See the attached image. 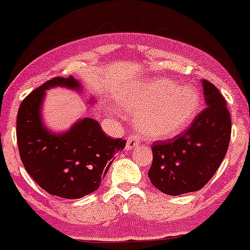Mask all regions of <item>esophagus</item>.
I'll list each match as a JSON object with an SVG mask.
<instances>
[{
  "label": "esophagus",
  "mask_w": 250,
  "mask_h": 250,
  "mask_svg": "<svg viewBox=\"0 0 250 250\" xmlns=\"http://www.w3.org/2000/svg\"><path fill=\"white\" fill-rule=\"evenodd\" d=\"M139 144V138L135 135H129L127 138V142H126V150H131V149L138 147Z\"/></svg>",
  "instance_id": "obj_1"
}]
</instances>
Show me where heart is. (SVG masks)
<instances>
[{
  "instance_id": "heart-1",
  "label": "heart",
  "mask_w": 250,
  "mask_h": 250,
  "mask_svg": "<svg viewBox=\"0 0 250 250\" xmlns=\"http://www.w3.org/2000/svg\"><path fill=\"white\" fill-rule=\"evenodd\" d=\"M123 111L138 117L144 137L167 140L180 134L195 117L199 93L192 87H179L167 79L141 83L119 94Z\"/></svg>"
}]
</instances>
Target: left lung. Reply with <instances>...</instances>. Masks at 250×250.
<instances>
[{"label": "left lung", "instance_id": "obj_1", "mask_svg": "<svg viewBox=\"0 0 250 250\" xmlns=\"http://www.w3.org/2000/svg\"><path fill=\"white\" fill-rule=\"evenodd\" d=\"M206 109L184 134L154 142L151 184L167 195L196 192L211 179L224 160L231 139V116L222 94L202 80Z\"/></svg>", "mask_w": 250, "mask_h": 250}]
</instances>
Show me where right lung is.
Returning <instances> with one entry per match:
<instances>
[{"instance_id":"obj_1","label":"right lung","mask_w":250,"mask_h":250,"mask_svg":"<svg viewBox=\"0 0 250 250\" xmlns=\"http://www.w3.org/2000/svg\"><path fill=\"white\" fill-rule=\"evenodd\" d=\"M54 87L83 89L73 77H56L26 96L17 115L19 155L41 188L64 199H80L99 188L113 156L125 148L126 141L106 137L99 122L89 117L79 119L64 132L46 127L41 109L46 90ZM88 103H94L93 97Z\"/></svg>"}]
</instances>
